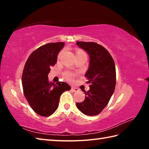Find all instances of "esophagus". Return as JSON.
Segmentation results:
<instances>
[{
  "label": "esophagus",
  "instance_id": "1",
  "mask_svg": "<svg viewBox=\"0 0 149 149\" xmlns=\"http://www.w3.org/2000/svg\"><path fill=\"white\" fill-rule=\"evenodd\" d=\"M71 90L72 91V92H77L78 91H79V89H78L77 88L74 87H72Z\"/></svg>",
  "mask_w": 149,
  "mask_h": 149
}]
</instances>
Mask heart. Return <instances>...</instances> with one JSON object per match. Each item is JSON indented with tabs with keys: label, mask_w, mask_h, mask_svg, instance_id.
<instances>
[{
	"label": "heart",
	"mask_w": 149,
	"mask_h": 149,
	"mask_svg": "<svg viewBox=\"0 0 149 149\" xmlns=\"http://www.w3.org/2000/svg\"><path fill=\"white\" fill-rule=\"evenodd\" d=\"M63 54V50L60 52L58 54V58H60V57ZM85 54V52L84 51V50H81V49H77L75 50V56H81V55H84ZM64 76L65 77V79H66L68 81H72L74 79V77L75 76V74L74 73H72L71 72H65L64 74Z\"/></svg>",
	"instance_id": "1"
}]
</instances>
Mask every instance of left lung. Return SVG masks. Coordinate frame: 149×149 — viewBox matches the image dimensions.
I'll return each instance as SVG.
<instances>
[{
	"mask_svg": "<svg viewBox=\"0 0 149 149\" xmlns=\"http://www.w3.org/2000/svg\"><path fill=\"white\" fill-rule=\"evenodd\" d=\"M78 47L89 55V67L85 76L90 89L84 92L85 99L77 102V108L84 114L96 116L107 107L114 92L116 74L114 61L109 52L94 42L78 41Z\"/></svg>",
	"mask_w": 149,
	"mask_h": 149,
	"instance_id": "1",
	"label": "left lung"
}]
</instances>
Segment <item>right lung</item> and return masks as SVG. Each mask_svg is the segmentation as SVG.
I'll return each instance as SVG.
<instances>
[{
	"label": "right lung",
	"mask_w": 149,
	"mask_h": 149,
	"mask_svg": "<svg viewBox=\"0 0 149 149\" xmlns=\"http://www.w3.org/2000/svg\"><path fill=\"white\" fill-rule=\"evenodd\" d=\"M64 42H51L39 47L29 56L22 74L24 96L37 114L48 117L58 107L60 97L71 87L65 82L49 81L50 67L55 65L57 56Z\"/></svg>",
	"instance_id": "add662e5"
}]
</instances>
